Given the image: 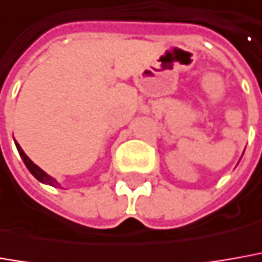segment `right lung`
Masks as SVG:
<instances>
[{
	"label": "right lung",
	"instance_id": "obj_1",
	"mask_svg": "<svg viewBox=\"0 0 262 262\" xmlns=\"http://www.w3.org/2000/svg\"><path fill=\"white\" fill-rule=\"evenodd\" d=\"M15 146H17V150H18L21 159H23V161H24V163H26L27 169L31 172V175H33L34 178L37 179V181H40V182H42V183H47V185H51V186H60V185H58V182H57L54 178H51L50 175H47V173H46L42 169L38 168V166H37V165H35V163H34V162L31 161V159H30V158H28L26 154H24V150L21 149V146H19L17 142H15Z\"/></svg>",
	"mask_w": 262,
	"mask_h": 262
}]
</instances>
